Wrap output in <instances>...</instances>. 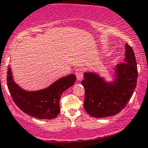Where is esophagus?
I'll use <instances>...</instances> for the list:
<instances>
[{"instance_id": "34e87169", "label": "esophagus", "mask_w": 148, "mask_h": 148, "mask_svg": "<svg viewBox=\"0 0 148 148\" xmlns=\"http://www.w3.org/2000/svg\"><path fill=\"white\" fill-rule=\"evenodd\" d=\"M75 74L77 76V78L79 81L82 80V79L83 78V75H84V70L82 68H78L77 70L75 71Z\"/></svg>"}]
</instances>
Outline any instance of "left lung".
I'll return each mask as SVG.
<instances>
[{
	"instance_id": "obj_1",
	"label": "left lung",
	"mask_w": 148,
	"mask_h": 148,
	"mask_svg": "<svg viewBox=\"0 0 148 148\" xmlns=\"http://www.w3.org/2000/svg\"><path fill=\"white\" fill-rule=\"evenodd\" d=\"M117 78L107 84L93 73H85L82 84L84 87V106L88 115L94 118L115 116L122 111L136 87L138 67L136 56L128 44L125 45V62L116 67Z\"/></svg>"
}]
</instances>
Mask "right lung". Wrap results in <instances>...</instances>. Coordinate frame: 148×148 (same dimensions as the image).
Returning <instances> with one entry per match:
<instances>
[{
	"label": "right lung",
	"instance_id": "add662e5",
	"mask_svg": "<svg viewBox=\"0 0 148 148\" xmlns=\"http://www.w3.org/2000/svg\"><path fill=\"white\" fill-rule=\"evenodd\" d=\"M7 85L14 103L23 111L33 117L40 119H52L60 113L61 95L76 81L74 74L63 77L45 89L37 91H26L20 88L12 78L8 66Z\"/></svg>",
	"mask_w": 148,
	"mask_h": 148
}]
</instances>
